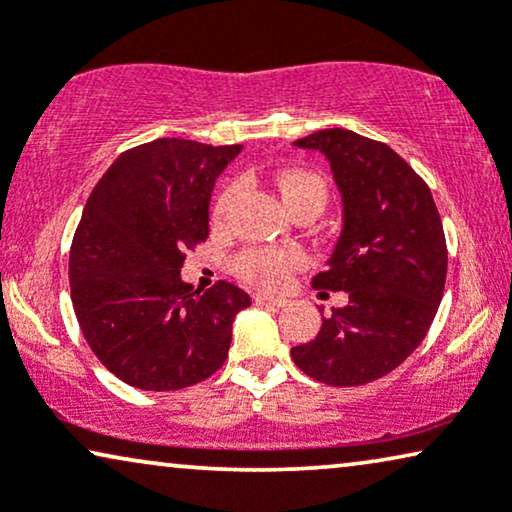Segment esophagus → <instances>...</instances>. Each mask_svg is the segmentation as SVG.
I'll return each mask as SVG.
<instances>
[{
	"label": "esophagus",
	"instance_id": "1",
	"mask_svg": "<svg viewBox=\"0 0 512 512\" xmlns=\"http://www.w3.org/2000/svg\"><path fill=\"white\" fill-rule=\"evenodd\" d=\"M254 303H258V305H275V308H282V305H284L282 298H275V296H268V294H254Z\"/></svg>",
	"mask_w": 512,
	"mask_h": 512
}]
</instances>
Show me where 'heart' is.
<instances>
[{"instance_id":"b5f03b06","label":"heart","mask_w":512,"mask_h":512,"mask_svg":"<svg viewBox=\"0 0 512 512\" xmlns=\"http://www.w3.org/2000/svg\"><path fill=\"white\" fill-rule=\"evenodd\" d=\"M275 185L280 195L291 211H298L303 207L324 209L327 204V181L310 169H284L275 176ZM237 197H240V185L230 183L221 190L216 197L214 209H211V218L216 225H225L230 221L232 209H235ZM305 265V254L301 249H247L235 258V272L240 280L261 289H282L289 282V277L296 270Z\"/></svg>"}]
</instances>
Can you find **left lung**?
<instances>
[{"instance_id": "left-lung-1", "label": "left lung", "mask_w": 512, "mask_h": 512, "mask_svg": "<svg viewBox=\"0 0 512 512\" xmlns=\"http://www.w3.org/2000/svg\"><path fill=\"white\" fill-rule=\"evenodd\" d=\"M320 150L343 195V232L315 289L348 291L310 343L291 348L303 374L364 386L407 360L435 320L447 280V240L428 183L386 143L348 129L298 138Z\"/></svg>"}]
</instances>
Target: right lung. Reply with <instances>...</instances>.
<instances>
[{
  "instance_id": "right-lung-1",
  "label": "right lung",
  "mask_w": 512,
  "mask_h": 512,
  "mask_svg": "<svg viewBox=\"0 0 512 512\" xmlns=\"http://www.w3.org/2000/svg\"><path fill=\"white\" fill-rule=\"evenodd\" d=\"M240 150L157 138L124 150L86 199L70 247L72 305L89 348L129 386L181 390L228 360L249 294L223 280L192 291L181 268L207 242L211 190Z\"/></svg>"
}]
</instances>
